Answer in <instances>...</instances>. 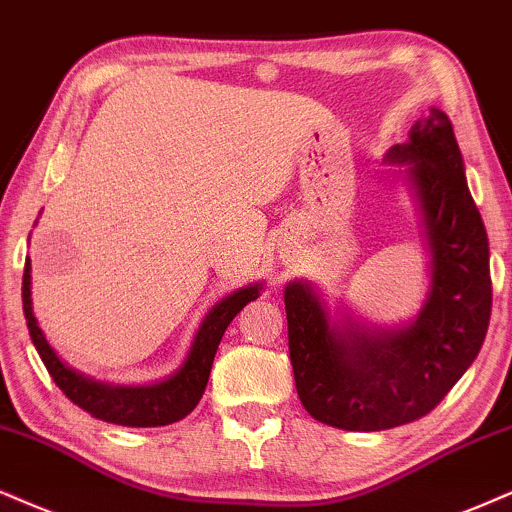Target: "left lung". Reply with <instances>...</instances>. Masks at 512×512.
I'll use <instances>...</instances> for the list:
<instances>
[{"mask_svg": "<svg viewBox=\"0 0 512 512\" xmlns=\"http://www.w3.org/2000/svg\"><path fill=\"white\" fill-rule=\"evenodd\" d=\"M387 163L418 201L430 251V292L413 323L382 330L351 315L332 320L311 282L285 287L289 358L299 399L315 420L380 432L420 420L470 368L491 315L489 239L465 180L453 125L430 109L394 144Z\"/></svg>", "mask_w": 512, "mask_h": 512, "instance_id": "8db88e82", "label": "left lung"}]
</instances>
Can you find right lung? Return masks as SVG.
I'll return each mask as SVG.
<instances>
[{
	"label": "right lung",
	"instance_id": "add662e5",
	"mask_svg": "<svg viewBox=\"0 0 512 512\" xmlns=\"http://www.w3.org/2000/svg\"><path fill=\"white\" fill-rule=\"evenodd\" d=\"M263 285H249L237 289L223 301H218L206 318L201 320L194 342L189 346L185 363L178 372L163 382L142 384V387H125V384L97 382L92 377L73 370L56 356L49 346L47 337L37 325L33 313V299H30V258H25L23 270V313L28 323L30 339H33L42 363L47 365L49 375L63 394L71 399L75 406L99 418L104 422L123 427H163L170 422H178L197 408L204 396L208 375H211L213 358H216L218 344L223 339L227 325L235 320L242 308L261 296Z\"/></svg>",
	"mask_w": 512,
	"mask_h": 512
}]
</instances>
